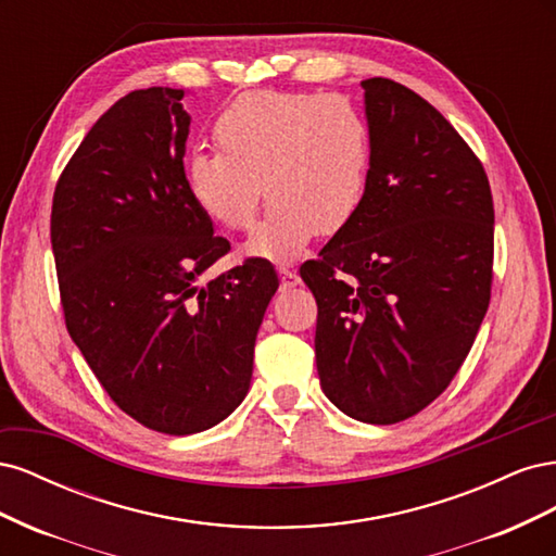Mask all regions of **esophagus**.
<instances>
[{"mask_svg":"<svg viewBox=\"0 0 556 556\" xmlns=\"http://www.w3.org/2000/svg\"><path fill=\"white\" fill-rule=\"evenodd\" d=\"M278 276H280V285H282L285 290L296 288V285L301 282L299 274L294 271V268H290V266H278Z\"/></svg>","mask_w":556,"mask_h":556,"instance_id":"obj_1","label":"esophagus"}]
</instances>
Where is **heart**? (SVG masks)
<instances>
[{
    "instance_id": "1",
    "label": "heart",
    "mask_w": 556,
    "mask_h": 556,
    "mask_svg": "<svg viewBox=\"0 0 556 556\" xmlns=\"http://www.w3.org/2000/svg\"><path fill=\"white\" fill-rule=\"evenodd\" d=\"M220 153H197L185 166V190L213 225L245 229L271 201L241 255L292 262L323 233L355 220L374 162L371 127L343 97L252 90L215 121Z\"/></svg>"
}]
</instances>
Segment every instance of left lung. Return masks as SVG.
Returning <instances> with one entry per match:
<instances>
[{
	"label": "left lung",
	"instance_id": "left-lung-1",
	"mask_svg": "<svg viewBox=\"0 0 556 556\" xmlns=\"http://www.w3.org/2000/svg\"><path fill=\"white\" fill-rule=\"evenodd\" d=\"M374 162L366 199L301 266L317 301L325 396L368 425H394L443 394L490 306L494 204L473 150L422 97L368 78Z\"/></svg>",
	"mask_w": 556,
	"mask_h": 556
}]
</instances>
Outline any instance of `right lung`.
<instances>
[{
	"label": "right lung",
	"mask_w": 556,
	"mask_h": 556,
	"mask_svg": "<svg viewBox=\"0 0 556 556\" xmlns=\"http://www.w3.org/2000/svg\"><path fill=\"white\" fill-rule=\"evenodd\" d=\"M182 97L148 88L115 102L66 164L50 213L72 341L117 408L172 435L237 410L278 290L266 260L199 282L229 241L185 190Z\"/></svg>",
	"instance_id": "add662e5"
}]
</instances>
